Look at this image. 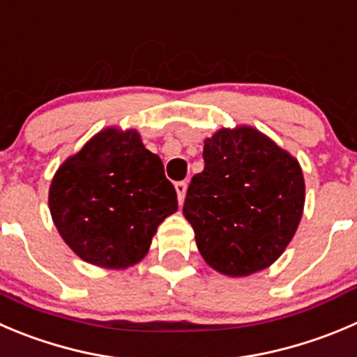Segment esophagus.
I'll list each match as a JSON object with an SVG mask.
<instances>
[{"mask_svg": "<svg viewBox=\"0 0 357 357\" xmlns=\"http://www.w3.org/2000/svg\"><path fill=\"white\" fill-rule=\"evenodd\" d=\"M175 189H176V196H178V203H182V202H184V198H185V191H188V182H185V181L176 182Z\"/></svg>", "mask_w": 357, "mask_h": 357, "instance_id": "34e87169", "label": "esophagus"}]
</instances>
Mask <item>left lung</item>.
Listing matches in <instances>:
<instances>
[{
	"mask_svg": "<svg viewBox=\"0 0 357 357\" xmlns=\"http://www.w3.org/2000/svg\"><path fill=\"white\" fill-rule=\"evenodd\" d=\"M205 168L192 176L184 217L203 259L243 277L270 266L296 233L305 182L293 155L252 128L206 138Z\"/></svg>",
	"mask_w": 357,
	"mask_h": 357,
	"instance_id": "8db88e82",
	"label": "left lung"
}]
</instances>
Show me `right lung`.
<instances>
[{"label": "right lung", "mask_w": 357, "mask_h": 357, "mask_svg": "<svg viewBox=\"0 0 357 357\" xmlns=\"http://www.w3.org/2000/svg\"><path fill=\"white\" fill-rule=\"evenodd\" d=\"M49 205L71 250L103 268L138 263L159 224L178 208L162 161L133 130L101 131L66 159L52 178Z\"/></svg>", "instance_id": "right-lung-1"}]
</instances>
